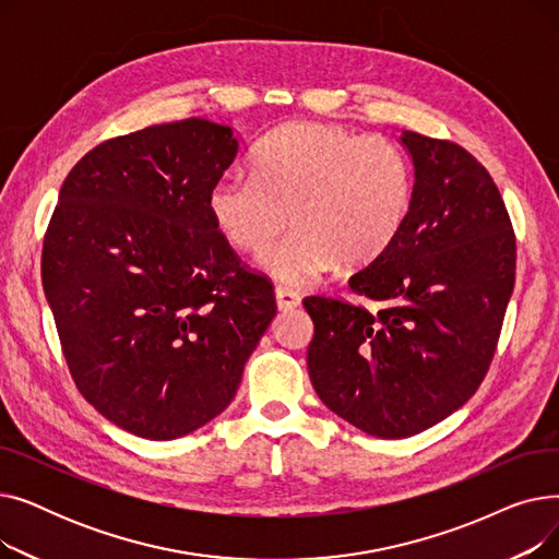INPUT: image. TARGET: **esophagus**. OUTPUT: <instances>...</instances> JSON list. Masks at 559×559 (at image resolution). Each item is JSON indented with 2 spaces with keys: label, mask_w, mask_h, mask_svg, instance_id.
<instances>
[{
  "label": "esophagus",
  "mask_w": 559,
  "mask_h": 559,
  "mask_svg": "<svg viewBox=\"0 0 559 559\" xmlns=\"http://www.w3.org/2000/svg\"><path fill=\"white\" fill-rule=\"evenodd\" d=\"M276 306H278V310H295V308H299L301 306V297H299V292H295V289H289V287H276Z\"/></svg>",
  "instance_id": "esophagus-1"
}]
</instances>
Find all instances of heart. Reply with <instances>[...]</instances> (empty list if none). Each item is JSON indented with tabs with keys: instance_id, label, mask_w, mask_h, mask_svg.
<instances>
[{
	"instance_id": "1",
	"label": "heart",
	"mask_w": 559,
	"mask_h": 559,
	"mask_svg": "<svg viewBox=\"0 0 559 559\" xmlns=\"http://www.w3.org/2000/svg\"><path fill=\"white\" fill-rule=\"evenodd\" d=\"M413 205V171L399 146L337 124L289 122L264 135L251 176H222L209 213L222 238L260 255L289 224L287 238L260 260L285 285H306L331 264L358 267L383 253Z\"/></svg>"
}]
</instances>
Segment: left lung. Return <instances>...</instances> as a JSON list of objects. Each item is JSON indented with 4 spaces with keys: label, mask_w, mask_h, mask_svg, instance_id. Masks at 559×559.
Returning a JSON list of instances; mask_svg holds the SVG:
<instances>
[{
    "label": "left lung",
    "mask_w": 559,
    "mask_h": 559,
    "mask_svg": "<svg viewBox=\"0 0 559 559\" xmlns=\"http://www.w3.org/2000/svg\"><path fill=\"white\" fill-rule=\"evenodd\" d=\"M413 205L394 242L348 278L378 310L308 297V373L367 435H417L476 394L514 289L516 238L489 171L451 140L403 131Z\"/></svg>",
    "instance_id": "left-lung-1"
}]
</instances>
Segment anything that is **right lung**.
Listing matches in <instances>:
<instances>
[{
  "label": "right lung",
  "instance_id": "add662e5",
  "mask_svg": "<svg viewBox=\"0 0 559 559\" xmlns=\"http://www.w3.org/2000/svg\"><path fill=\"white\" fill-rule=\"evenodd\" d=\"M201 117L117 135L68 174L43 287L83 399L144 439L224 413L276 317L274 287L222 238L209 192L238 156Z\"/></svg>",
  "mask_w": 559,
  "mask_h": 559
}]
</instances>
